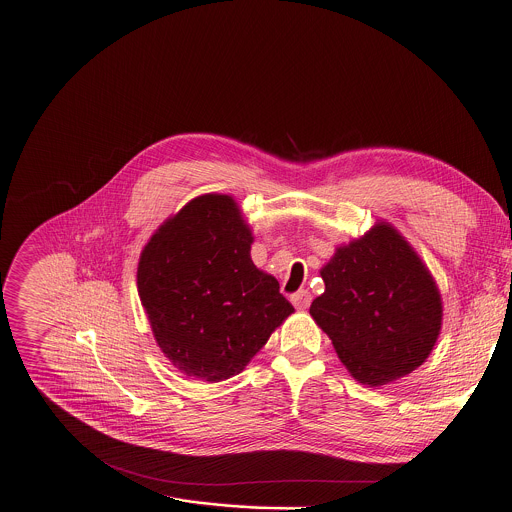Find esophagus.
<instances>
[{"label": "esophagus", "instance_id": "34e87169", "mask_svg": "<svg viewBox=\"0 0 512 512\" xmlns=\"http://www.w3.org/2000/svg\"><path fill=\"white\" fill-rule=\"evenodd\" d=\"M291 303L297 307V309H307L311 305V293L307 289H299L297 293L291 295Z\"/></svg>", "mask_w": 512, "mask_h": 512}]
</instances>
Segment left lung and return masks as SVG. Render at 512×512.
<instances>
[{
	"label": "left lung",
	"instance_id": "left-lung-1",
	"mask_svg": "<svg viewBox=\"0 0 512 512\" xmlns=\"http://www.w3.org/2000/svg\"><path fill=\"white\" fill-rule=\"evenodd\" d=\"M309 313L352 378L370 388L420 368L442 327L440 289L402 233L378 221L321 267Z\"/></svg>",
	"mask_w": 512,
	"mask_h": 512
}]
</instances>
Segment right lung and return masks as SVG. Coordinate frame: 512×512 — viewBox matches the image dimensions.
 <instances>
[{"instance_id": "right-lung-1", "label": "right lung", "mask_w": 512, "mask_h": 512, "mask_svg": "<svg viewBox=\"0 0 512 512\" xmlns=\"http://www.w3.org/2000/svg\"><path fill=\"white\" fill-rule=\"evenodd\" d=\"M253 231L231 195L207 193L144 245L136 285L158 348L181 374L223 382L245 370L295 311L251 259Z\"/></svg>"}]
</instances>
